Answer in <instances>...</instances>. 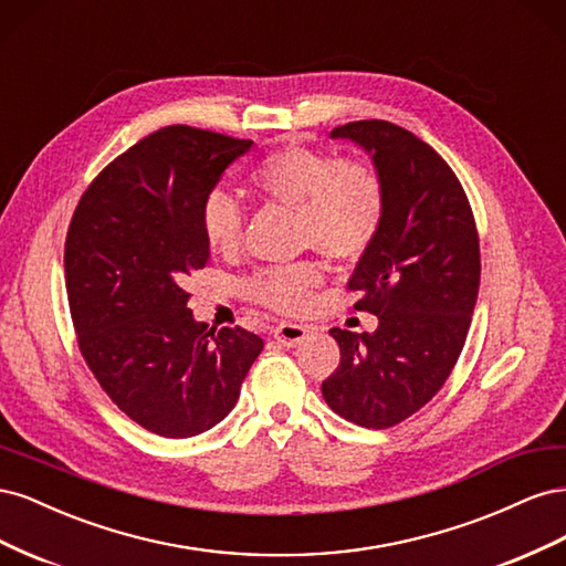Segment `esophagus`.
I'll list each match as a JSON object with an SVG mask.
<instances>
[{
    "instance_id": "34e87169",
    "label": "esophagus",
    "mask_w": 566,
    "mask_h": 566,
    "mask_svg": "<svg viewBox=\"0 0 566 566\" xmlns=\"http://www.w3.org/2000/svg\"><path fill=\"white\" fill-rule=\"evenodd\" d=\"M306 335H310V328L297 323H281L273 328V337H276L283 347H297Z\"/></svg>"
}]
</instances>
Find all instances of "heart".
Wrapping results in <instances>:
<instances>
[{
    "instance_id": "1",
    "label": "heart",
    "mask_w": 566,
    "mask_h": 566,
    "mask_svg": "<svg viewBox=\"0 0 566 566\" xmlns=\"http://www.w3.org/2000/svg\"><path fill=\"white\" fill-rule=\"evenodd\" d=\"M248 184L262 198L295 210L300 243L331 260H361L385 227V184L364 160L293 144L256 163ZM200 233L214 254H235L245 238V214L233 198L212 191L200 205ZM321 279L316 262L273 264L254 273L245 295L279 314H302L312 306Z\"/></svg>"
}]
</instances>
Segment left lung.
I'll list each match as a JSON object with an SVG mask.
<instances>
[{
    "mask_svg": "<svg viewBox=\"0 0 566 566\" xmlns=\"http://www.w3.org/2000/svg\"><path fill=\"white\" fill-rule=\"evenodd\" d=\"M364 146L387 193L385 227L347 283L375 333L331 328L339 366L323 380L337 416L387 430L420 410L449 380L465 347L482 276L470 200L439 153L387 119L331 132Z\"/></svg>",
    "mask_w": 566,
    "mask_h": 566,
    "instance_id": "obj_1",
    "label": "left lung"
}]
</instances>
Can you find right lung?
<instances>
[{"label": "right lung", "mask_w": 566, "mask_h": 566, "mask_svg": "<svg viewBox=\"0 0 566 566\" xmlns=\"http://www.w3.org/2000/svg\"><path fill=\"white\" fill-rule=\"evenodd\" d=\"M250 139L188 125L153 132L82 193L65 235L77 347L144 430L186 439L224 420L264 339L196 323L188 279L210 264L200 205Z\"/></svg>", "instance_id": "1"}]
</instances>
